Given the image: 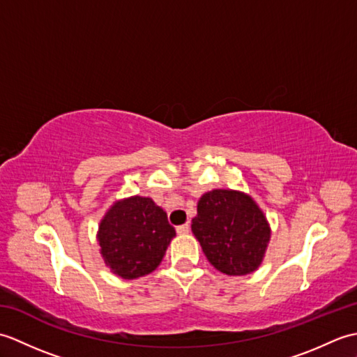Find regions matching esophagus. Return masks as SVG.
<instances>
[{
	"label": "esophagus",
	"mask_w": 357,
	"mask_h": 357,
	"mask_svg": "<svg viewBox=\"0 0 357 357\" xmlns=\"http://www.w3.org/2000/svg\"><path fill=\"white\" fill-rule=\"evenodd\" d=\"M176 231L178 234H185L190 231V224H183V225H178L176 227Z\"/></svg>",
	"instance_id": "1"
}]
</instances>
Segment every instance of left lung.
<instances>
[{
    "label": "left lung",
    "instance_id": "obj_1",
    "mask_svg": "<svg viewBox=\"0 0 357 357\" xmlns=\"http://www.w3.org/2000/svg\"><path fill=\"white\" fill-rule=\"evenodd\" d=\"M192 231L208 262L230 276L255 271L270 241V227L250 196L234 190H211L198 202Z\"/></svg>",
    "mask_w": 357,
    "mask_h": 357
}]
</instances>
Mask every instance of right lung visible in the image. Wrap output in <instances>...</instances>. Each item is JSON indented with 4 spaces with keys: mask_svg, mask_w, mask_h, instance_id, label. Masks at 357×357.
<instances>
[{
    "mask_svg": "<svg viewBox=\"0 0 357 357\" xmlns=\"http://www.w3.org/2000/svg\"><path fill=\"white\" fill-rule=\"evenodd\" d=\"M176 234L165 211L150 198L133 196L116 202L98 231L104 262L115 275L136 279L153 271Z\"/></svg>",
    "mask_w": 357,
    "mask_h": 357,
    "instance_id": "1",
    "label": "right lung"
}]
</instances>
